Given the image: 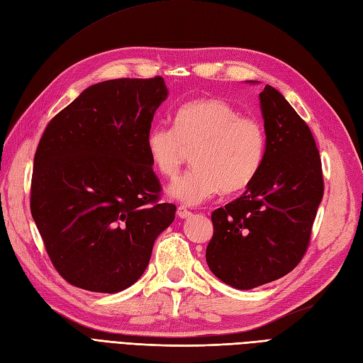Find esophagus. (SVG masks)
<instances>
[{"label":"esophagus","instance_id":"1","mask_svg":"<svg viewBox=\"0 0 363 363\" xmlns=\"http://www.w3.org/2000/svg\"><path fill=\"white\" fill-rule=\"evenodd\" d=\"M177 216H179V218H182V219H184V218H189V216H192V212H191V211H188V208H186L184 206H180V207L177 208Z\"/></svg>","mask_w":363,"mask_h":363}]
</instances>
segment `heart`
<instances>
[{
    "label": "heart",
    "mask_w": 363,
    "mask_h": 363,
    "mask_svg": "<svg viewBox=\"0 0 363 363\" xmlns=\"http://www.w3.org/2000/svg\"><path fill=\"white\" fill-rule=\"evenodd\" d=\"M194 152V169L172 182L168 194L196 206L218 192L236 194L255 182L265 160L267 131L257 118L242 116L219 98H199L183 104L174 127L157 125L147 135L152 167L172 179Z\"/></svg>",
    "instance_id": "b5f03b06"
}]
</instances>
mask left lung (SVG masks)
<instances>
[{"mask_svg":"<svg viewBox=\"0 0 363 363\" xmlns=\"http://www.w3.org/2000/svg\"><path fill=\"white\" fill-rule=\"evenodd\" d=\"M259 100L265 160L247 191L212 213L213 236L206 250L211 271L236 289L262 286L298 265L324 195L311 128L272 86H265Z\"/></svg>","mask_w":363,"mask_h":363,"instance_id":"left-lung-1","label":"left lung"}]
</instances>
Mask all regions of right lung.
Wrapping results in <instances>:
<instances>
[{"label": "right lung", "mask_w": 363, "mask_h": 363, "mask_svg": "<svg viewBox=\"0 0 363 363\" xmlns=\"http://www.w3.org/2000/svg\"><path fill=\"white\" fill-rule=\"evenodd\" d=\"M162 77L89 86L39 140L30 208L54 268L68 283L115 294L148 267L156 238L175 218L157 203L147 135L167 100Z\"/></svg>", "instance_id": "right-lung-1"}]
</instances>
